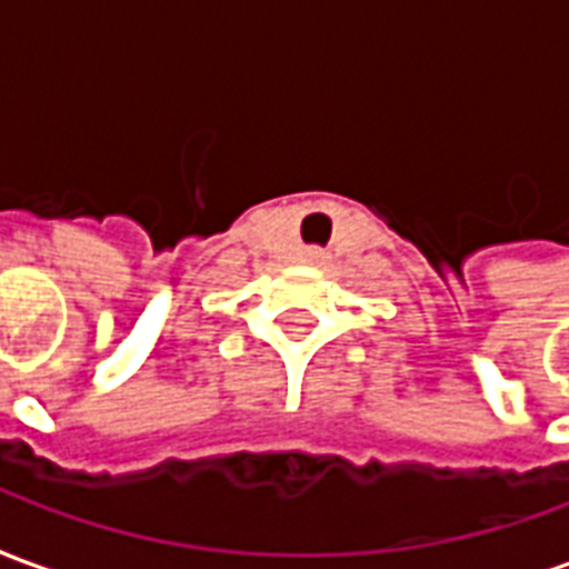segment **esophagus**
I'll list each match as a JSON object with an SVG mask.
<instances>
[{"instance_id":"34e87169","label":"esophagus","mask_w":569,"mask_h":569,"mask_svg":"<svg viewBox=\"0 0 569 569\" xmlns=\"http://www.w3.org/2000/svg\"><path fill=\"white\" fill-rule=\"evenodd\" d=\"M310 256H313V259H320L322 252H317V249H313V252H310Z\"/></svg>"}]
</instances>
